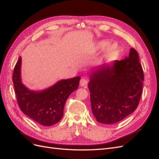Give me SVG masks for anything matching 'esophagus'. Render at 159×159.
<instances>
[{
	"mask_svg": "<svg viewBox=\"0 0 159 159\" xmlns=\"http://www.w3.org/2000/svg\"><path fill=\"white\" fill-rule=\"evenodd\" d=\"M88 84V80L85 78H83L80 80V85L81 87H84L85 88H87V85Z\"/></svg>",
	"mask_w": 159,
	"mask_h": 159,
	"instance_id": "obj_1",
	"label": "esophagus"
}]
</instances>
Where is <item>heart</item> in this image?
<instances>
[{
  "instance_id": "obj_1",
  "label": "heart",
  "mask_w": 159,
  "mask_h": 159,
  "mask_svg": "<svg viewBox=\"0 0 159 159\" xmlns=\"http://www.w3.org/2000/svg\"><path fill=\"white\" fill-rule=\"evenodd\" d=\"M109 44V42L106 40H102L96 42L95 48L96 50H103L105 47L106 48L104 49V55L105 56H109L113 54L114 52H116L119 46L116 43H112V44Z\"/></svg>"
}]
</instances>
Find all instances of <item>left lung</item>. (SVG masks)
Segmentation results:
<instances>
[{"mask_svg": "<svg viewBox=\"0 0 159 159\" xmlns=\"http://www.w3.org/2000/svg\"><path fill=\"white\" fill-rule=\"evenodd\" d=\"M91 111L98 122L113 124L132 113L138 106L144 74L138 52L96 68L89 75Z\"/></svg>", "mask_w": 159, "mask_h": 159, "instance_id": "left-lung-1", "label": "left lung"}]
</instances>
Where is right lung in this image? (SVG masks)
<instances>
[{"instance_id": "right-lung-1", "label": "right lung", "mask_w": 159, "mask_h": 159, "mask_svg": "<svg viewBox=\"0 0 159 159\" xmlns=\"http://www.w3.org/2000/svg\"><path fill=\"white\" fill-rule=\"evenodd\" d=\"M21 60L20 57L12 75L14 88L20 110L43 126H51L58 123L64 115L67 99L78 88L80 77L61 80L42 91L30 90L22 82Z\"/></svg>"}]
</instances>
